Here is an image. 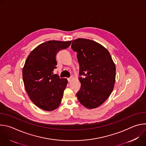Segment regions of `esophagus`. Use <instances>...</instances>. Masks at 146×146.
<instances>
[{"label":"esophagus","instance_id":"obj_1","mask_svg":"<svg viewBox=\"0 0 146 146\" xmlns=\"http://www.w3.org/2000/svg\"><path fill=\"white\" fill-rule=\"evenodd\" d=\"M73 78V76H71V77H69V78L68 79V82H70L72 81Z\"/></svg>","mask_w":146,"mask_h":146}]
</instances>
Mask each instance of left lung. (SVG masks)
<instances>
[{"label":"left lung","instance_id":"1","mask_svg":"<svg viewBox=\"0 0 146 146\" xmlns=\"http://www.w3.org/2000/svg\"><path fill=\"white\" fill-rule=\"evenodd\" d=\"M72 50L77 53L80 66L78 101L88 109L100 106L114 88L115 66L109 52L94 41L77 38L73 40Z\"/></svg>","mask_w":146,"mask_h":146}]
</instances>
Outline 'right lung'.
<instances>
[{
    "label": "right lung",
    "mask_w": 146,
    "mask_h": 146,
    "mask_svg": "<svg viewBox=\"0 0 146 146\" xmlns=\"http://www.w3.org/2000/svg\"><path fill=\"white\" fill-rule=\"evenodd\" d=\"M71 43L46 41L32 51L25 61L23 70L25 90L35 105L44 110H54L60 104L68 80L54 74L53 71L56 69V54Z\"/></svg>",
    "instance_id": "1"
}]
</instances>
